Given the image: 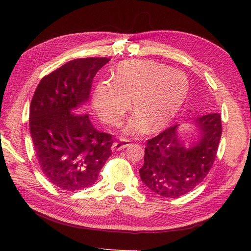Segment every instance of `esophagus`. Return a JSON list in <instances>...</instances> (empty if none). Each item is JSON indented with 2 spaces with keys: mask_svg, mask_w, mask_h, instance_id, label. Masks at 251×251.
I'll return each mask as SVG.
<instances>
[{
  "mask_svg": "<svg viewBox=\"0 0 251 251\" xmlns=\"http://www.w3.org/2000/svg\"><path fill=\"white\" fill-rule=\"evenodd\" d=\"M131 140L130 139H120L117 141H114L112 144V151H120L126 149L127 146H130Z\"/></svg>",
  "mask_w": 251,
  "mask_h": 251,
  "instance_id": "esophagus-1",
  "label": "esophagus"
}]
</instances>
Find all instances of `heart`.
Wrapping results in <instances>:
<instances>
[{"label": "heart", "mask_w": 251, "mask_h": 251, "mask_svg": "<svg viewBox=\"0 0 251 251\" xmlns=\"http://www.w3.org/2000/svg\"><path fill=\"white\" fill-rule=\"evenodd\" d=\"M189 90L186 75L153 60H126L112 73V81L95 87L92 102L102 121L117 126L130 107L135 114L125 132L160 131L177 116Z\"/></svg>", "instance_id": "1"}]
</instances>
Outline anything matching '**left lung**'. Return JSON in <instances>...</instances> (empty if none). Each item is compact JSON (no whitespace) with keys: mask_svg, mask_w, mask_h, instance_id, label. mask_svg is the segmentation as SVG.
Wrapping results in <instances>:
<instances>
[{"mask_svg":"<svg viewBox=\"0 0 251 251\" xmlns=\"http://www.w3.org/2000/svg\"><path fill=\"white\" fill-rule=\"evenodd\" d=\"M199 141L188 146L175 125L149 139L140 178L151 191L165 198H179L200 184L217 157L222 135L221 115L210 113L195 121Z\"/></svg>","mask_w":251,"mask_h":251,"instance_id":"obj_1","label":"left lung"}]
</instances>
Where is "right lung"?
I'll use <instances>...</instances> for the list:
<instances>
[{
  "mask_svg": "<svg viewBox=\"0 0 251 251\" xmlns=\"http://www.w3.org/2000/svg\"><path fill=\"white\" fill-rule=\"evenodd\" d=\"M110 60H70L42 78L30 104L29 127L37 161L53 185L79 191L93 185L112 155L113 136L83 114L93 78Z\"/></svg>",
  "mask_w": 251,
  "mask_h": 251,
  "instance_id": "obj_1",
  "label": "right lung"
}]
</instances>
